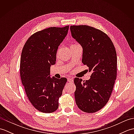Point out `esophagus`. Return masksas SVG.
<instances>
[{
    "instance_id": "1",
    "label": "esophagus",
    "mask_w": 134,
    "mask_h": 134,
    "mask_svg": "<svg viewBox=\"0 0 134 134\" xmlns=\"http://www.w3.org/2000/svg\"><path fill=\"white\" fill-rule=\"evenodd\" d=\"M67 81L69 82H73V79L71 78H68L67 79Z\"/></svg>"
}]
</instances>
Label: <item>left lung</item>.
<instances>
[{
  "label": "left lung",
  "instance_id": "left-lung-1",
  "mask_svg": "<svg viewBox=\"0 0 134 134\" xmlns=\"http://www.w3.org/2000/svg\"><path fill=\"white\" fill-rule=\"evenodd\" d=\"M72 37L83 48L82 62L92 72L89 80L75 78V98L81 110L94 113L110 97L117 75V55L110 38L101 30L87 25L70 26Z\"/></svg>",
  "mask_w": 134,
  "mask_h": 134
}]
</instances>
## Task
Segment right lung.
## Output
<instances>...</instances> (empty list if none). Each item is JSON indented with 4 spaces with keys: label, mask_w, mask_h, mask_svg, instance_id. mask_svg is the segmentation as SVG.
Listing matches in <instances>:
<instances>
[{
    "label": "right lung",
    "mask_w": 134,
    "mask_h": 134,
    "mask_svg": "<svg viewBox=\"0 0 134 134\" xmlns=\"http://www.w3.org/2000/svg\"><path fill=\"white\" fill-rule=\"evenodd\" d=\"M69 26L51 27L34 33L25 44L20 62V75L26 96L40 112L58 109L59 98L67 81L50 77V67L55 64L58 47L67 36Z\"/></svg>",
    "instance_id": "add662e5"
}]
</instances>
